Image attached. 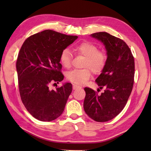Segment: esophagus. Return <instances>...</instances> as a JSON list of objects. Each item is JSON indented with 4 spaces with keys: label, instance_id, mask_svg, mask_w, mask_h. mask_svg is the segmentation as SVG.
Returning <instances> with one entry per match:
<instances>
[{
    "label": "esophagus",
    "instance_id": "1",
    "mask_svg": "<svg viewBox=\"0 0 151 151\" xmlns=\"http://www.w3.org/2000/svg\"><path fill=\"white\" fill-rule=\"evenodd\" d=\"M82 88L81 87V86H77V85H75V84H73V89H74V90H76V89H81Z\"/></svg>",
    "mask_w": 151,
    "mask_h": 151
}]
</instances>
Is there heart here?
I'll return each instance as SVG.
<instances>
[{
    "label": "heart",
    "mask_w": 151,
    "mask_h": 151,
    "mask_svg": "<svg viewBox=\"0 0 151 151\" xmlns=\"http://www.w3.org/2000/svg\"><path fill=\"white\" fill-rule=\"evenodd\" d=\"M74 50L77 54L85 57L83 67L89 68L94 74L100 73L103 70L107 60L106 54L104 51L99 50L95 45L89 41H83L77 45ZM71 57L69 49H65L62 51L60 55V62L63 67L69 69L70 67ZM88 69L84 68L70 70L67 73L66 78L74 84L82 85L91 78V73Z\"/></svg>",
    "instance_id": "1"
}]
</instances>
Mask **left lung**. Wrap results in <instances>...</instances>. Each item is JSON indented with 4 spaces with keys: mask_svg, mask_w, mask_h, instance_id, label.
<instances>
[{
    "mask_svg": "<svg viewBox=\"0 0 151 151\" xmlns=\"http://www.w3.org/2000/svg\"><path fill=\"white\" fill-rule=\"evenodd\" d=\"M91 37L103 43L106 50V63L95 80L104 91L99 95L85 88L84 109L92 119L106 122L116 117L127 104L134 85V60L130 48L119 38L103 32Z\"/></svg>",
    "mask_w": 151,
    "mask_h": 151,
    "instance_id": "obj_1",
    "label": "left lung"
}]
</instances>
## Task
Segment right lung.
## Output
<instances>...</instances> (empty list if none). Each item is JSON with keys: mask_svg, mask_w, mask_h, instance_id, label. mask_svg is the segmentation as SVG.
I'll use <instances>...</instances> for the list:
<instances>
[{"mask_svg": "<svg viewBox=\"0 0 151 151\" xmlns=\"http://www.w3.org/2000/svg\"><path fill=\"white\" fill-rule=\"evenodd\" d=\"M77 38L46 30L22 44L16 63L19 93L28 111L39 121H52L63 113L72 84L65 83L56 90L49 85L63 80L60 55Z\"/></svg>", "mask_w": 151, "mask_h": 151, "instance_id": "obj_1", "label": "right lung"}]
</instances>
